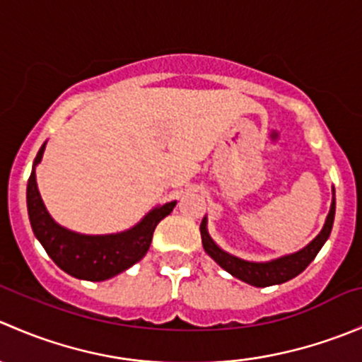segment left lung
Listing matches in <instances>:
<instances>
[{
	"instance_id": "left-lung-1",
	"label": "left lung",
	"mask_w": 362,
	"mask_h": 362,
	"mask_svg": "<svg viewBox=\"0 0 362 362\" xmlns=\"http://www.w3.org/2000/svg\"><path fill=\"white\" fill-rule=\"evenodd\" d=\"M334 210H337V199H334V189H333V203H331V210L327 214L326 224H324L322 231L317 235V238L313 242H310L305 249L294 254L284 255V257L273 259L268 262H252L245 261V259L235 257V255L228 254L217 247V243L210 238L206 229V217L203 218L202 226H199V231H202V242L203 249L217 262L221 268H224L226 272L231 273L233 276H236L242 282L250 284L255 287H269L276 286V284H284L287 280L298 276L310 262L315 259V255L319 254V250L322 249V245L326 243V240L329 238L331 229H333L334 222Z\"/></svg>"
}]
</instances>
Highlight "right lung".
<instances>
[{
    "label": "right lung",
    "mask_w": 362,
    "mask_h": 362,
    "mask_svg": "<svg viewBox=\"0 0 362 362\" xmlns=\"http://www.w3.org/2000/svg\"><path fill=\"white\" fill-rule=\"evenodd\" d=\"M45 144L38 151L28 180V214L38 242L54 262L68 275L80 280L101 282L131 268L147 254L156 226L171 214L177 202L148 211L134 228L117 235H78L57 224L47 211L36 185V164L42 160Z\"/></svg>",
    "instance_id": "1"
}]
</instances>
